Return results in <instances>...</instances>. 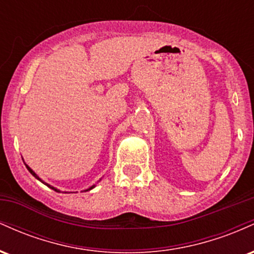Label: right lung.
Listing matches in <instances>:
<instances>
[{"label": "right lung", "instance_id": "obj_1", "mask_svg": "<svg viewBox=\"0 0 254 254\" xmlns=\"http://www.w3.org/2000/svg\"><path fill=\"white\" fill-rule=\"evenodd\" d=\"M26 167H27V170H28V171H30V173L32 174V176H34V177H36V178H37V179H38V180H40V179H39V177H38V176H37V174H36V173H34V172H33V171H32L30 167H28V166H27V165H26ZM40 182H42V180H40ZM42 183H44V182H42ZM44 184H45V183H44ZM45 185H48V184H45ZM48 186H49V188H51V189H52V190H55V191L60 192V191H58V190H57V189L52 188V186H50V185H48ZM90 189H93V188H90Z\"/></svg>", "mask_w": 254, "mask_h": 254}]
</instances>
